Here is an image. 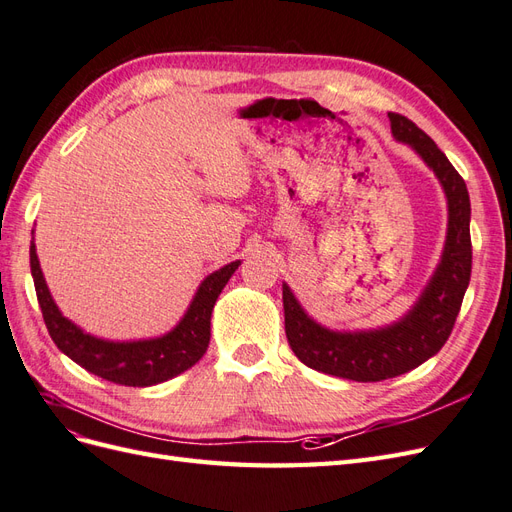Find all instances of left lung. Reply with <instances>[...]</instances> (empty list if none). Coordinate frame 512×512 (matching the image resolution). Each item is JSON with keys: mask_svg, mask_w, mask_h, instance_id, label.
Returning <instances> with one entry per match:
<instances>
[{"mask_svg": "<svg viewBox=\"0 0 512 512\" xmlns=\"http://www.w3.org/2000/svg\"><path fill=\"white\" fill-rule=\"evenodd\" d=\"M393 138L416 151L438 177L446 205L448 228L436 271L421 297L397 322L369 331H333L309 316L282 284L286 337L297 359L322 374L354 382H380L418 367L438 354L461 309L472 273L470 194L466 181L431 138L408 117L389 113Z\"/></svg>", "mask_w": 512, "mask_h": 512, "instance_id": "left-lung-1", "label": "left lung"}]
</instances>
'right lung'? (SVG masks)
<instances>
[{"label": "right lung", "mask_w": 512, "mask_h": 512, "mask_svg": "<svg viewBox=\"0 0 512 512\" xmlns=\"http://www.w3.org/2000/svg\"><path fill=\"white\" fill-rule=\"evenodd\" d=\"M29 265L42 309V318L57 348L74 363H79L89 374L123 386H153L183 374L196 365L207 352L211 337V312L220 292L241 265V260L230 262L213 271L200 282L188 312L177 322L175 329L160 337L134 339V342H111L91 333H85L59 312L49 286L44 282L36 243L29 245Z\"/></svg>", "instance_id": "obj_1"}]
</instances>
